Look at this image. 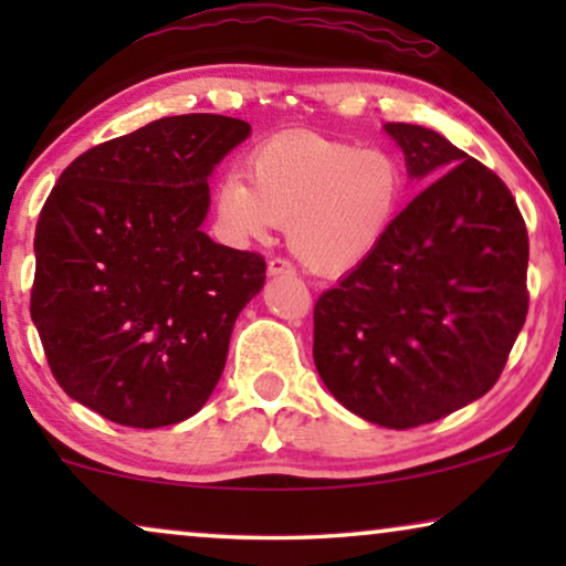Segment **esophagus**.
Returning <instances> with one entry per match:
<instances>
[{
	"label": "esophagus",
	"mask_w": 566,
	"mask_h": 566,
	"mask_svg": "<svg viewBox=\"0 0 566 566\" xmlns=\"http://www.w3.org/2000/svg\"><path fill=\"white\" fill-rule=\"evenodd\" d=\"M268 273L270 275H293L296 273V268H293L285 258H273L268 262Z\"/></svg>",
	"instance_id": "34e87169"
}]
</instances>
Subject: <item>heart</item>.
Returning <instances> with one entry per match:
<instances>
[{
    "mask_svg": "<svg viewBox=\"0 0 566 566\" xmlns=\"http://www.w3.org/2000/svg\"><path fill=\"white\" fill-rule=\"evenodd\" d=\"M216 188V216L234 242H262L289 227L296 258L335 275L370 258L399 219L407 175L391 151L316 134L268 138Z\"/></svg>",
    "mask_w": 566,
    "mask_h": 566,
    "instance_id": "heart-1",
    "label": "heart"
}]
</instances>
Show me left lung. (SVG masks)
I'll return each mask as SVG.
<instances>
[{"instance_id":"1","label":"left lung","mask_w":566,"mask_h":566,"mask_svg":"<svg viewBox=\"0 0 566 566\" xmlns=\"http://www.w3.org/2000/svg\"><path fill=\"white\" fill-rule=\"evenodd\" d=\"M386 130L409 175L432 182L378 250L316 298L314 363L339 405L407 430L497 384L528 314V229L482 161L430 128Z\"/></svg>"}]
</instances>
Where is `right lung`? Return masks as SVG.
I'll use <instances>...</instances> for the list:
<instances>
[{"mask_svg":"<svg viewBox=\"0 0 566 566\" xmlns=\"http://www.w3.org/2000/svg\"><path fill=\"white\" fill-rule=\"evenodd\" d=\"M250 123L190 113L80 154L35 223L30 316L69 397L126 428L188 420L219 384L265 258L200 231Z\"/></svg>","mask_w":566,"mask_h":566,"instance_id":"1","label":"right lung"}]
</instances>
